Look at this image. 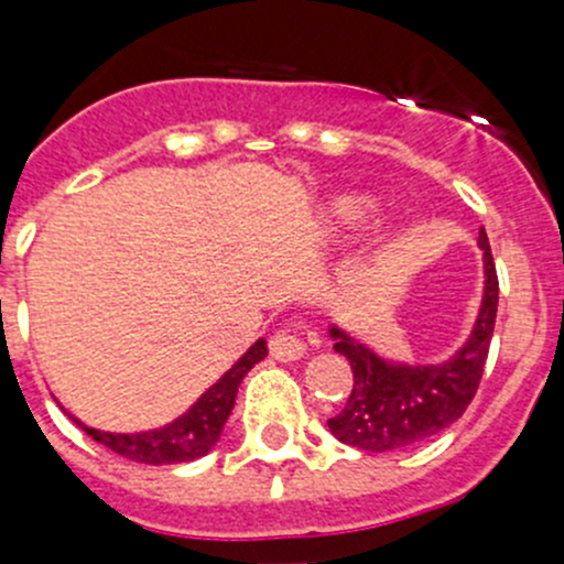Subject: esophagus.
Returning a JSON list of instances; mask_svg holds the SVG:
<instances>
[{"label":"esophagus","instance_id":"34e87169","mask_svg":"<svg viewBox=\"0 0 564 564\" xmlns=\"http://www.w3.org/2000/svg\"><path fill=\"white\" fill-rule=\"evenodd\" d=\"M314 344H316L314 333H305V329L300 327H283L270 338V355L281 362H292V360H300V357L308 351V346Z\"/></svg>","mask_w":564,"mask_h":564}]
</instances>
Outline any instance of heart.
<instances>
[{"instance_id": "heart-1", "label": "heart", "mask_w": 564, "mask_h": 564, "mask_svg": "<svg viewBox=\"0 0 564 564\" xmlns=\"http://www.w3.org/2000/svg\"><path fill=\"white\" fill-rule=\"evenodd\" d=\"M371 209H373L371 198L349 196V193H346V196H335L333 202H329L327 215L333 224L344 226V229H355V226H360L362 220L371 215Z\"/></svg>"}]
</instances>
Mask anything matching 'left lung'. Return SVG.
Returning a JSON list of instances; mask_svg holds the SVG:
<instances>
[{"instance_id":"obj_1","label":"left lung","mask_w":564,"mask_h":564,"mask_svg":"<svg viewBox=\"0 0 564 564\" xmlns=\"http://www.w3.org/2000/svg\"><path fill=\"white\" fill-rule=\"evenodd\" d=\"M477 246L486 264L480 314L469 340L442 366H395L338 327L329 329L335 351L349 360L355 373L349 401L327 420L335 440L368 453L401 451L431 440L466 412L486 368L499 305V278L486 229H480Z\"/></svg>"}]
</instances>
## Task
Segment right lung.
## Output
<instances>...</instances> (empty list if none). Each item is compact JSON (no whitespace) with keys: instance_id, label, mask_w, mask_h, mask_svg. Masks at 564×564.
<instances>
[{"instance_id":"obj_1","label":"right lung","mask_w":564,"mask_h":564,"mask_svg":"<svg viewBox=\"0 0 564 564\" xmlns=\"http://www.w3.org/2000/svg\"><path fill=\"white\" fill-rule=\"evenodd\" d=\"M267 357L264 340H256L253 346L213 384L182 417L174 423L163 425L158 431H141V434H108L84 425L76 420L95 442L106 445L117 456L135 460V464H182V460L202 458L213 451L215 442L220 440L226 420H229L231 409H235L237 388L246 379V373L259 360Z\"/></svg>"}]
</instances>
